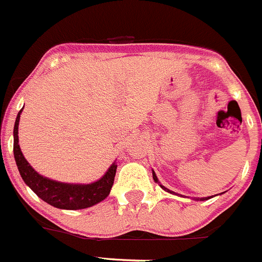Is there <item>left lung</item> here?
<instances>
[{
    "label": "left lung",
    "instance_id": "left-lung-1",
    "mask_svg": "<svg viewBox=\"0 0 262 262\" xmlns=\"http://www.w3.org/2000/svg\"><path fill=\"white\" fill-rule=\"evenodd\" d=\"M152 177H154V181H155V182H158V183H159V181H158V177H156L155 172H152ZM160 186H161V187H163V189H164V190H165V191H168V192H173V191H169V190H168V189H165V187H164V186H163V185H160ZM202 200H204V199H202Z\"/></svg>",
    "mask_w": 262,
    "mask_h": 262
}]
</instances>
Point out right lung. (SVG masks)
Wrapping results in <instances>:
<instances>
[{"instance_id":"1","label":"right lung","mask_w":262,"mask_h":262,"mask_svg":"<svg viewBox=\"0 0 262 262\" xmlns=\"http://www.w3.org/2000/svg\"><path fill=\"white\" fill-rule=\"evenodd\" d=\"M20 112L21 110L16 116L15 125H14V158H15L16 165H18L19 173L23 181L38 198L55 208L82 209L92 207L108 196L112 185H114L115 174H116L117 165L115 163L108 168L106 174L101 180L89 183V185H71V183L57 182V181L49 180L38 174L29 165L19 147L18 125Z\"/></svg>"}]
</instances>
